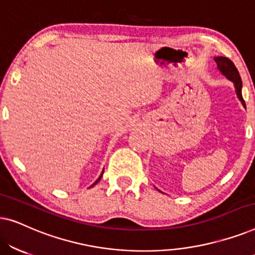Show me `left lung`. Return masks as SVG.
<instances>
[{"mask_svg": "<svg viewBox=\"0 0 255 255\" xmlns=\"http://www.w3.org/2000/svg\"><path fill=\"white\" fill-rule=\"evenodd\" d=\"M215 61H216V64H217L218 71L221 72L223 75L226 76V78H228L230 81L233 82V86H235V89H236L237 97H238L240 102H242L243 107L246 109L245 101H244L243 94H242V88H243L242 78H240L239 72L235 66V64H233V62L226 57H215Z\"/></svg>", "mask_w": 255, "mask_h": 255, "instance_id": "obj_1", "label": "left lung"}]
</instances>
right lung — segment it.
Listing matches in <instances>:
<instances>
[{
  "label": "right lung",
  "instance_id": "obj_1",
  "mask_svg": "<svg viewBox=\"0 0 255 255\" xmlns=\"http://www.w3.org/2000/svg\"><path fill=\"white\" fill-rule=\"evenodd\" d=\"M102 175H103V172H102V174H101V175H100V177H99V179H97V180L95 181V182H94V183L92 184V187H94V186H95V184H96L97 182H99V181L101 180V177H102Z\"/></svg>",
  "mask_w": 255,
  "mask_h": 255
}]
</instances>
